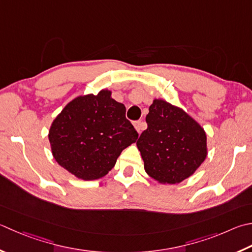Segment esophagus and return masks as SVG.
I'll use <instances>...</instances> for the list:
<instances>
[{
  "label": "esophagus",
  "instance_id": "34e87169",
  "mask_svg": "<svg viewBox=\"0 0 252 252\" xmlns=\"http://www.w3.org/2000/svg\"><path fill=\"white\" fill-rule=\"evenodd\" d=\"M134 127L136 129L137 133H139V134H141L142 130L145 129V122H143V121H136V122H134Z\"/></svg>",
  "mask_w": 252,
  "mask_h": 252
}]
</instances>
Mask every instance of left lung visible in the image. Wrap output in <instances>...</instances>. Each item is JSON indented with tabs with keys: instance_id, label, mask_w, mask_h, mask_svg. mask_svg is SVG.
<instances>
[{
	"instance_id": "obj_1",
	"label": "left lung",
	"mask_w": 252,
	"mask_h": 252,
	"mask_svg": "<svg viewBox=\"0 0 252 252\" xmlns=\"http://www.w3.org/2000/svg\"><path fill=\"white\" fill-rule=\"evenodd\" d=\"M146 123L136 142L146 174L161 185L179 184L193 175L208 155L200 123L162 99L153 100Z\"/></svg>"
}]
</instances>
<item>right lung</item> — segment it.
<instances>
[{"label": "right lung", "instance_id": "1", "mask_svg": "<svg viewBox=\"0 0 252 252\" xmlns=\"http://www.w3.org/2000/svg\"><path fill=\"white\" fill-rule=\"evenodd\" d=\"M137 136L125 105L113 99L109 90L74 98L52 121L48 134L58 164L86 181L105 177Z\"/></svg>", "mask_w": 252, "mask_h": 252}]
</instances>
